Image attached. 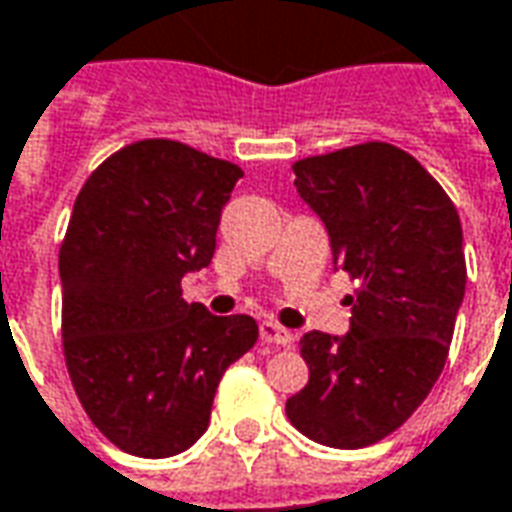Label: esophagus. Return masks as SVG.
<instances>
[{
    "mask_svg": "<svg viewBox=\"0 0 512 512\" xmlns=\"http://www.w3.org/2000/svg\"><path fill=\"white\" fill-rule=\"evenodd\" d=\"M260 339L269 344H283V347L294 342L291 330H285L283 325H277L274 319H263V322H260Z\"/></svg>",
    "mask_w": 512,
    "mask_h": 512,
    "instance_id": "esophagus-1",
    "label": "esophagus"
}]
</instances>
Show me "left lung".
<instances>
[{
	"instance_id": "left-lung-1",
	"label": "left lung",
	"mask_w": 512,
	"mask_h": 512,
	"mask_svg": "<svg viewBox=\"0 0 512 512\" xmlns=\"http://www.w3.org/2000/svg\"><path fill=\"white\" fill-rule=\"evenodd\" d=\"M294 173L328 229L333 269L358 288L347 333L302 336L311 375L285 415L322 446H373L443 373L465 297L460 215L429 170L387 142L300 159Z\"/></svg>"
}]
</instances>
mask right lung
I'll return each instance as SVG.
<instances>
[{"label":"right lung","mask_w":512,"mask_h":512,"mask_svg":"<svg viewBox=\"0 0 512 512\" xmlns=\"http://www.w3.org/2000/svg\"><path fill=\"white\" fill-rule=\"evenodd\" d=\"M243 170L170 139L109 156L78 193L58 271L64 356L86 415L117 448L162 460L210 426L218 381L252 350V316L182 300L207 269Z\"/></svg>","instance_id":"add662e5"}]
</instances>
